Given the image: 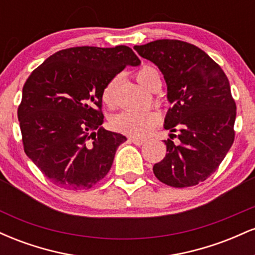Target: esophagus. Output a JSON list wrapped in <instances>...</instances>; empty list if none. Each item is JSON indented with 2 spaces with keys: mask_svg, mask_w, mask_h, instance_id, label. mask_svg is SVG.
Instances as JSON below:
<instances>
[{
  "mask_svg": "<svg viewBox=\"0 0 255 255\" xmlns=\"http://www.w3.org/2000/svg\"><path fill=\"white\" fill-rule=\"evenodd\" d=\"M129 141L133 142V144L136 145V146H141V145L145 144V140L137 139V137H129Z\"/></svg>",
  "mask_w": 255,
  "mask_h": 255,
  "instance_id": "obj_1",
  "label": "esophagus"
}]
</instances>
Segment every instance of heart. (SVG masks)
Wrapping results in <instances>:
<instances>
[{
  "mask_svg": "<svg viewBox=\"0 0 255 255\" xmlns=\"http://www.w3.org/2000/svg\"><path fill=\"white\" fill-rule=\"evenodd\" d=\"M157 74V71L153 67L144 66L136 72L135 78L141 86L146 90L150 89L152 77ZM118 86V79H113L109 84L105 86L103 91V101L105 104L113 105L115 99V90ZM160 116L157 111H124L118 114L111 120V126L114 129L124 133L126 135L133 137H145L151 133L156 126L159 124Z\"/></svg>",
  "mask_w": 255,
  "mask_h": 255,
  "instance_id": "1",
  "label": "heart"
}]
</instances>
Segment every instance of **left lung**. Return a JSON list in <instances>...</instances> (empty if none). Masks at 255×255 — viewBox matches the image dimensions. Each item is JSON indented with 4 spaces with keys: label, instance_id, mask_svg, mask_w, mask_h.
I'll return each instance as SVG.
<instances>
[{
    "label": "left lung",
    "instance_id": "8db88e82",
    "mask_svg": "<svg viewBox=\"0 0 255 255\" xmlns=\"http://www.w3.org/2000/svg\"><path fill=\"white\" fill-rule=\"evenodd\" d=\"M134 50L162 72L172 105L164 128L177 131L180 140L164 141L166 154L153 165L154 175L176 188L203 182L217 170L235 136L236 104L227 75L206 52L181 40H154Z\"/></svg>",
    "mask_w": 255,
    "mask_h": 255
}]
</instances>
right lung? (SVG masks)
<instances>
[{
    "mask_svg": "<svg viewBox=\"0 0 255 255\" xmlns=\"http://www.w3.org/2000/svg\"><path fill=\"white\" fill-rule=\"evenodd\" d=\"M141 63L130 48L77 46L51 55L22 89L17 119L27 157L52 183L91 188L113 165L127 137L102 127V97L127 66Z\"/></svg>",
    "mask_w": 255,
    "mask_h": 255,
    "instance_id": "add662e5",
    "label": "right lung"
}]
</instances>
